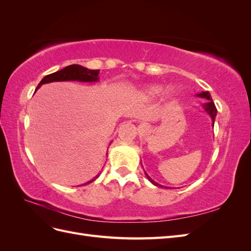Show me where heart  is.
I'll list each match as a JSON object with an SVG mask.
<instances>
[{
  "label": "heart",
  "instance_id": "heart-1",
  "mask_svg": "<svg viewBox=\"0 0 251 251\" xmlns=\"http://www.w3.org/2000/svg\"><path fill=\"white\" fill-rule=\"evenodd\" d=\"M163 91H164L163 86H161V85H151V86H149V87L144 89V94H146L150 98H156L158 96H160L163 93ZM175 93H176V91H175L174 88H171V89L166 91V95H168V97H170V98L174 97Z\"/></svg>",
  "mask_w": 251,
  "mask_h": 251
}]
</instances>
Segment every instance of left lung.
I'll return each mask as SVG.
<instances>
[{
  "label": "left lung",
  "mask_w": 251,
  "mask_h": 251,
  "mask_svg": "<svg viewBox=\"0 0 251 251\" xmlns=\"http://www.w3.org/2000/svg\"><path fill=\"white\" fill-rule=\"evenodd\" d=\"M197 96L205 98V100H208L206 103L203 104V108L205 109V111H206V112L208 113V115L211 117V119H212V126H214V125H215V119H216V116H217V108H216V105H215L214 101H212V98H211L209 92H208V91H205V92H202V93H200V94H197ZM146 175H147L148 179H149L154 185L159 186V187H163L162 185L158 184L157 182H155L154 180H151V179L149 177V175H148L147 173H146ZM166 188H169V187H166Z\"/></svg>",
  "instance_id": "1"
}]
</instances>
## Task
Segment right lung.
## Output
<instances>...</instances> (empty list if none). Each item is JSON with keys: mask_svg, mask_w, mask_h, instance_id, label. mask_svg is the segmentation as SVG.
Returning a JSON list of instances; mask_svg holds the SVG:
<instances>
[{"mask_svg": "<svg viewBox=\"0 0 251 251\" xmlns=\"http://www.w3.org/2000/svg\"><path fill=\"white\" fill-rule=\"evenodd\" d=\"M98 74H100V70H90L88 68H85L79 65H70L57 72L46 75V76L41 80L39 85H37L36 90L39 89L42 85H44V83L53 82V81H67V80H76V81H83V82L97 81ZM98 176H100V175H97L94 179L90 180L88 183L93 182L96 178H98Z\"/></svg>", "mask_w": 251, "mask_h": 251, "instance_id": "obj_1", "label": "right lung"}]
</instances>
